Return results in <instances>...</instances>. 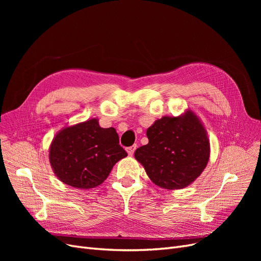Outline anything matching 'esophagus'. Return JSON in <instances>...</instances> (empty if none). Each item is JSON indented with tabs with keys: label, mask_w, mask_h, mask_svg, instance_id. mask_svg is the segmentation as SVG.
<instances>
[{
	"label": "esophagus",
	"mask_w": 261,
	"mask_h": 261,
	"mask_svg": "<svg viewBox=\"0 0 261 261\" xmlns=\"http://www.w3.org/2000/svg\"><path fill=\"white\" fill-rule=\"evenodd\" d=\"M135 150H136V145H133V146L128 147V148H126V151H127V153L129 155H133L134 152H135Z\"/></svg>",
	"instance_id": "obj_1"
}]
</instances>
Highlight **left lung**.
<instances>
[{
	"instance_id": "1",
	"label": "left lung",
	"mask_w": 261,
	"mask_h": 261,
	"mask_svg": "<svg viewBox=\"0 0 261 261\" xmlns=\"http://www.w3.org/2000/svg\"><path fill=\"white\" fill-rule=\"evenodd\" d=\"M149 143L135 151L149 178L158 186L179 189L188 186L206 168L210 155L207 132L192 111L163 116L147 129Z\"/></svg>"
}]
</instances>
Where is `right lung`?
I'll return each mask as SVG.
<instances>
[{"label":"right lung","instance_id":"obj_1","mask_svg":"<svg viewBox=\"0 0 261 261\" xmlns=\"http://www.w3.org/2000/svg\"><path fill=\"white\" fill-rule=\"evenodd\" d=\"M113 127L102 128L96 118L57 134L49 159L60 180L76 188H93L105 181L114 164L127 155Z\"/></svg>","mask_w":261,"mask_h":261}]
</instances>
